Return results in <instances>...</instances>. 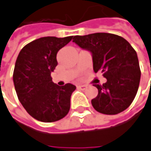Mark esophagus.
<instances>
[{
    "label": "esophagus",
    "instance_id": "obj_1",
    "mask_svg": "<svg viewBox=\"0 0 151 151\" xmlns=\"http://www.w3.org/2000/svg\"><path fill=\"white\" fill-rule=\"evenodd\" d=\"M78 89L82 90V91H84V90L86 89V86H78Z\"/></svg>",
    "mask_w": 151,
    "mask_h": 151
}]
</instances>
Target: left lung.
<instances>
[{"instance_id": "left-lung-1", "label": "left lung", "mask_w": 151, "mask_h": 151, "mask_svg": "<svg viewBox=\"0 0 151 151\" xmlns=\"http://www.w3.org/2000/svg\"><path fill=\"white\" fill-rule=\"evenodd\" d=\"M73 41L89 50L94 72L103 73L107 79L103 85H94L99 93L91 100L93 108L106 115H116L126 110L137 95L141 77L134 48L123 37L108 33L76 35Z\"/></svg>"}]
</instances>
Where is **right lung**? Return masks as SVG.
<instances>
[{
  "mask_svg": "<svg viewBox=\"0 0 151 151\" xmlns=\"http://www.w3.org/2000/svg\"><path fill=\"white\" fill-rule=\"evenodd\" d=\"M73 36L42 37L22 48L15 62L13 80L16 94L27 113L45 123L58 121L67 115L75 86H60L51 73L58 65L57 52Z\"/></svg>",
  "mask_w": 151,
  "mask_h": 151,
  "instance_id": "1",
  "label": "right lung"
}]
</instances>
